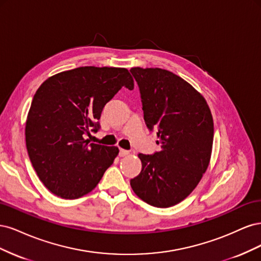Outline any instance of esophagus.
Returning a JSON list of instances; mask_svg holds the SVG:
<instances>
[{"label":"esophagus","instance_id":"1","mask_svg":"<svg viewBox=\"0 0 261 261\" xmlns=\"http://www.w3.org/2000/svg\"><path fill=\"white\" fill-rule=\"evenodd\" d=\"M129 153V151H127V150L125 149H120V151H118V154H120V156H125L127 155Z\"/></svg>","mask_w":261,"mask_h":261}]
</instances>
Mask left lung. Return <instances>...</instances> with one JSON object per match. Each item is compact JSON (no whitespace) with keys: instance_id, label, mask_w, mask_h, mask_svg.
Segmentation results:
<instances>
[{"instance_id":"1","label":"left lung","mask_w":261,"mask_h":261,"mask_svg":"<svg viewBox=\"0 0 261 261\" xmlns=\"http://www.w3.org/2000/svg\"><path fill=\"white\" fill-rule=\"evenodd\" d=\"M144 120L161 146L139 153L141 171L130 186L141 200L168 208L184 200L206 172L213 143V120L206 100L183 78L162 68L133 67Z\"/></svg>"}]
</instances>
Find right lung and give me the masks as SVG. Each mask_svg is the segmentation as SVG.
I'll return each mask as SVG.
<instances>
[{"instance_id":"1","label":"right lung","mask_w":261,"mask_h":261,"mask_svg":"<svg viewBox=\"0 0 261 261\" xmlns=\"http://www.w3.org/2000/svg\"><path fill=\"white\" fill-rule=\"evenodd\" d=\"M123 87L134 89L128 70L78 67L48 78L35 93L26 122V146L43 185L76 199L98 185L118 154L117 147L90 144L105 106Z\"/></svg>"}]
</instances>
